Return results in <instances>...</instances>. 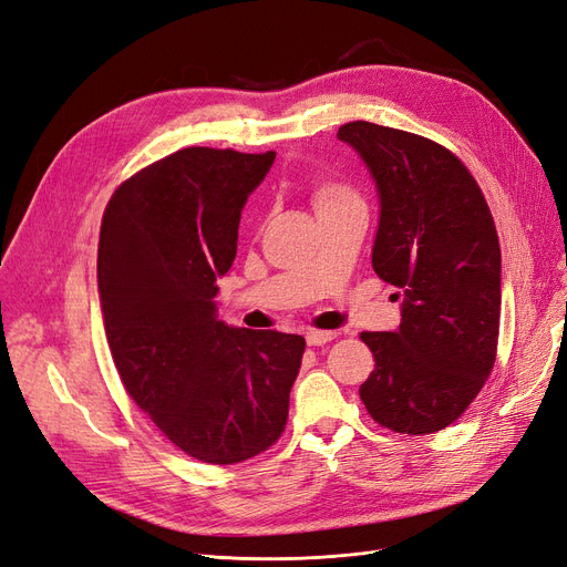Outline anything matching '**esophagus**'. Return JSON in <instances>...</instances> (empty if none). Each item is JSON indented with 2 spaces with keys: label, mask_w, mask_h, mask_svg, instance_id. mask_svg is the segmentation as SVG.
Segmentation results:
<instances>
[{
  "label": "esophagus",
  "mask_w": 567,
  "mask_h": 567,
  "mask_svg": "<svg viewBox=\"0 0 567 567\" xmlns=\"http://www.w3.org/2000/svg\"><path fill=\"white\" fill-rule=\"evenodd\" d=\"M337 337V332H323V330H311V332H307V344L309 347H323V344H328V342H332V339Z\"/></svg>",
  "instance_id": "obj_1"
}]
</instances>
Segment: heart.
<instances>
[{
    "label": "heart",
    "mask_w": 567,
    "mask_h": 567,
    "mask_svg": "<svg viewBox=\"0 0 567 567\" xmlns=\"http://www.w3.org/2000/svg\"><path fill=\"white\" fill-rule=\"evenodd\" d=\"M353 197L355 195L344 184H337V181H321V184L313 190V205H316V209H326V207L339 205V202H347Z\"/></svg>",
    "instance_id": "b5f03b06"
}]
</instances>
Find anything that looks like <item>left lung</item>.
<instances>
[{
    "label": "left lung",
    "mask_w": 567,
    "mask_h": 567,
    "mask_svg": "<svg viewBox=\"0 0 567 567\" xmlns=\"http://www.w3.org/2000/svg\"><path fill=\"white\" fill-rule=\"evenodd\" d=\"M337 140L374 181L372 267L402 290L400 326L360 334L374 355L360 400L395 433H437L477 398L495 362L501 244L493 216L467 167L435 142L368 121L342 125Z\"/></svg>",
    "instance_id": "left-lung-1"
}]
</instances>
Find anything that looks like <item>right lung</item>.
I'll return each mask as SVG.
<instances>
[{
    "label": "right lung",
    "mask_w": 567,
    "mask_h": 567,
    "mask_svg": "<svg viewBox=\"0 0 567 567\" xmlns=\"http://www.w3.org/2000/svg\"><path fill=\"white\" fill-rule=\"evenodd\" d=\"M277 153L181 148L109 199L97 248L106 342L130 398L188 456L233 465L275 444L305 337L218 321L241 209Z\"/></svg>",
    "instance_id": "obj_1"
}]
</instances>
